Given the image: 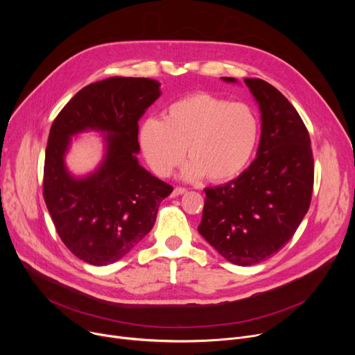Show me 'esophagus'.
Returning a JSON list of instances; mask_svg holds the SVG:
<instances>
[{
  "label": "esophagus",
  "mask_w": 355,
  "mask_h": 355,
  "mask_svg": "<svg viewBox=\"0 0 355 355\" xmlns=\"http://www.w3.org/2000/svg\"><path fill=\"white\" fill-rule=\"evenodd\" d=\"M185 191H187V190H185V189H182V187H175L174 189V191H173V197H178V196H181V194H184Z\"/></svg>",
  "instance_id": "esophagus-1"
}]
</instances>
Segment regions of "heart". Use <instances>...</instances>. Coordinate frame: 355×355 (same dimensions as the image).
Listing matches in <instances>:
<instances>
[{"instance_id":"1","label":"heart","mask_w":355,"mask_h":355,"mask_svg":"<svg viewBox=\"0 0 355 355\" xmlns=\"http://www.w3.org/2000/svg\"><path fill=\"white\" fill-rule=\"evenodd\" d=\"M257 137L259 121L250 106L206 92L175 101L162 121L146 119L139 128L142 154L157 175H171L187 153L182 175H206L211 182H226L243 171Z\"/></svg>"}]
</instances>
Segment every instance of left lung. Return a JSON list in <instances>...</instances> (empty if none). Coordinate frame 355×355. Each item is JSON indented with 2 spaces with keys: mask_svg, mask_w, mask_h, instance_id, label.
<instances>
[{
  "mask_svg": "<svg viewBox=\"0 0 355 355\" xmlns=\"http://www.w3.org/2000/svg\"><path fill=\"white\" fill-rule=\"evenodd\" d=\"M245 83L262 119L257 154L236 180L204 190L198 233L229 262L252 266L281 250L300 227L312 197L313 157L308 129L282 93L262 79Z\"/></svg>",
  "mask_w": 355,
  "mask_h": 355,
  "instance_id": "8db88e82",
  "label": "left lung"
}]
</instances>
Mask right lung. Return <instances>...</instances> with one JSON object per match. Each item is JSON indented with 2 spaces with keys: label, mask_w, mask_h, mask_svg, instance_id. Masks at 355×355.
<instances>
[{
  "label": "right lung",
  "mask_w": 355,
  "mask_h": 355,
  "mask_svg": "<svg viewBox=\"0 0 355 355\" xmlns=\"http://www.w3.org/2000/svg\"><path fill=\"white\" fill-rule=\"evenodd\" d=\"M159 82L109 78L74 95L54 119L44 159L43 196L66 248L83 262L106 266L132 250L154 227L159 202L173 193L139 165L138 121L159 96ZM104 134L97 170L73 176L64 162L71 137Z\"/></svg>",
  "instance_id": "obj_1"
}]
</instances>
